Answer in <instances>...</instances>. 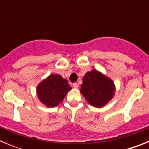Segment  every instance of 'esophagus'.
Wrapping results in <instances>:
<instances>
[{"label": "esophagus", "mask_w": 149, "mask_h": 149, "mask_svg": "<svg viewBox=\"0 0 149 149\" xmlns=\"http://www.w3.org/2000/svg\"><path fill=\"white\" fill-rule=\"evenodd\" d=\"M72 86H73L74 88H75V89H77V88H78V84H77V83H74V84H72Z\"/></svg>", "instance_id": "34e87169"}]
</instances>
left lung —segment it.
<instances>
[{"label": "left lung", "mask_w": 149, "mask_h": 149, "mask_svg": "<svg viewBox=\"0 0 149 149\" xmlns=\"http://www.w3.org/2000/svg\"><path fill=\"white\" fill-rule=\"evenodd\" d=\"M81 86V93L86 101L98 108L103 107L115 95L113 81L96 69L85 74Z\"/></svg>", "instance_id": "obj_1"}]
</instances>
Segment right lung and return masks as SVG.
<instances>
[{
    "label": "right lung",
    "mask_w": 149,
    "mask_h": 149,
    "mask_svg": "<svg viewBox=\"0 0 149 149\" xmlns=\"http://www.w3.org/2000/svg\"><path fill=\"white\" fill-rule=\"evenodd\" d=\"M72 89L67 80L60 74H50L36 87L39 101L48 107H54L63 101Z\"/></svg>",
    "instance_id": "add662e5"
}]
</instances>
